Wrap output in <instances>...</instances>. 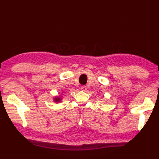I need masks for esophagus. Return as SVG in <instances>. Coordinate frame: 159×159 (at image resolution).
I'll use <instances>...</instances> for the list:
<instances>
[{
    "instance_id": "obj_1",
    "label": "esophagus",
    "mask_w": 159,
    "mask_h": 159,
    "mask_svg": "<svg viewBox=\"0 0 159 159\" xmlns=\"http://www.w3.org/2000/svg\"><path fill=\"white\" fill-rule=\"evenodd\" d=\"M80 89H81L82 91H86L87 87H86V86H81L80 87Z\"/></svg>"
}]
</instances>
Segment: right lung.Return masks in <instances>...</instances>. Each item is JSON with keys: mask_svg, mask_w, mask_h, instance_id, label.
I'll list each match as a JSON object with an SVG mask.
<instances>
[{"mask_svg": "<svg viewBox=\"0 0 159 159\" xmlns=\"http://www.w3.org/2000/svg\"><path fill=\"white\" fill-rule=\"evenodd\" d=\"M61 97H57V96H56V97H55L54 98V102H61Z\"/></svg>", "mask_w": 159, "mask_h": 159, "instance_id": "obj_1", "label": "right lung"}]
</instances>
